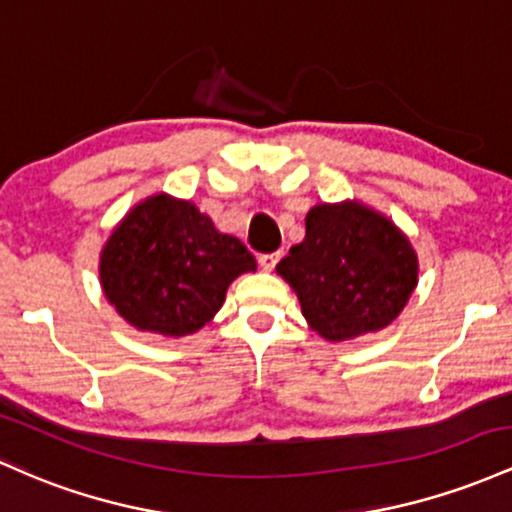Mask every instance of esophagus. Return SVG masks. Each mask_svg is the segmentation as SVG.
<instances>
[{"mask_svg":"<svg viewBox=\"0 0 512 512\" xmlns=\"http://www.w3.org/2000/svg\"><path fill=\"white\" fill-rule=\"evenodd\" d=\"M280 256H283L280 251H275V254H261V256H258V263H261L263 271H273L275 263L280 261Z\"/></svg>","mask_w":512,"mask_h":512,"instance_id":"obj_1","label":"esophagus"}]
</instances>
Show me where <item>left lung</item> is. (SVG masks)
Listing matches in <instances>:
<instances>
[{
  "instance_id": "1",
  "label": "left lung",
  "mask_w": 512,
  "mask_h": 512,
  "mask_svg": "<svg viewBox=\"0 0 512 512\" xmlns=\"http://www.w3.org/2000/svg\"><path fill=\"white\" fill-rule=\"evenodd\" d=\"M304 225L275 271L295 290L309 329L331 343L387 329L418 285L411 239L355 198L314 205Z\"/></svg>"
}]
</instances>
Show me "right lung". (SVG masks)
<instances>
[{
    "label": "right lung",
    "mask_w": 512,
    "mask_h": 512,
    "mask_svg": "<svg viewBox=\"0 0 512 512\" xmlns=\"http://www.w3.org/2000/svg\"><path fill=\"white\" fill-rule=\"evenodd\" d=\"M256 258L191 200L154 193L132 205L99 256L101 290L137 331L181 338L220 312Z\"/></svg>",
    "instance_id": "1"
}]
</instances>
